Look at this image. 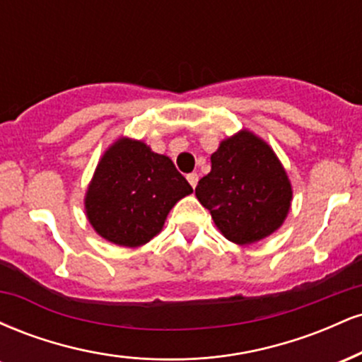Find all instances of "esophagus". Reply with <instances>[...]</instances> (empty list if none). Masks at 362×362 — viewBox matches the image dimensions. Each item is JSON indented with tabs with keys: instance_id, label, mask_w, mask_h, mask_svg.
I'll return each instance as SVG.
<instances>
[{
	"instance_id": "obj_1",
	"label": "esophagus",
	"mask_w": 362,
	"mask_h": 362,
	"mask_svg": "<svg viewBox=\"0 0 362 362\" xmlns=\"http://www.w3.org/2000/svg\"><path fill=\"white\" fill-rule=\"evenodd\" d=\"M187 180H189V184L192 185V189H195V185H197L199 182V175L197 173H189V175H187Z\"/></svg>"
}]
</instances>
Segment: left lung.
<instances>
[{
    "mask_svg": "<svg viewBox=\"0 0 362 362\" xmlns=\"http://www.w3.org/2000/svg\"><path fill=\"white\" fill-rule=\"evenodd\" d=\"M195 195L230 242L248 245L281 226L293 190L269 144L242 131L211 155V172L199 180Z\"/></svg>",
    "mask_w": 362,
    "mask_h": 362,
    "instance_id": "left-lung-1",
    "label": "left lung"
}]
</instances>
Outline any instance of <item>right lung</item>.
Listing matches in <instances>:
<instances>
[{
    "label": "right lung",
    "mask_w": 362,
    "mask_h": 362,
    "mask_svg": "<svg viewBox=\"0 0 362 362\" xmlns=\"http://www.w3.org/2000/svg\"><path fill=\"white\" fill-rule=\"evenodd\" d=\"M190 192L192 187L168 156L124 138L105 151L95 170L86 216L102 238L141 247L160 233L170 209Z\"/></svg>",
    "instance_id": "obj_1"
}]
</instances>
